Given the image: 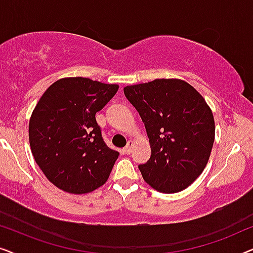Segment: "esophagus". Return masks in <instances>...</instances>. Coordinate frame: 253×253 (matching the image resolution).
Segmentation results:
<instances>
[{
	"mask_svg": "<svg viewBox=\"0 0 253 253\" xmlns=\"http://www.w3.org/2000/svg\"><path fill=\"white\" fill-rule=\"evenodd\" d=\"M132 144H133V143H132V141H131V140L127 141L126 146L123 148L124 153H126V154H130V153H131V147H132Z\"/></svg>",
	"mask_w": 253,
	"mask_h": 253,
	"instance_id": "obj_1",
	"label": "esophagus"
}]
</instances>
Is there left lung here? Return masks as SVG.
I'll use <instances>...</instances> for the list:
<instances>
[{
	"label": "left lung",
	"instance_id": "left-lung-1",
	"mask_svg": "<svg viewBox=\"0 0 253 253\" xmlns=\"http://www.w3.org/2000/svg\"><path fill=\"white\" fill-rule=\"evenodd\" d=\"M151 144V158L138 168L145 182L165 193L188 188L206 167L215 126L212 110L181 79H155L124 87Z\"/></svg>",
	"mask_w": 253,
	"mask_h": 253
}]
</instances>
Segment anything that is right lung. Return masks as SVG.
<instances>
[{"label":"right lung","mask_w":253,"mask_h":253,"mask_svg":"<svg viewBox=\"0 0 253 253\" xmlns=\"http://www.w3.org/2000/svg\"><path fill=\"white\" fill-rule=\"evenodd\" d=\"M117 89L89 78H62L37 103L29 124L31 151L57 188L79 195L108 179L120 153L103 141L95 114Z\"/></svg>","instance_id":"obj_1"}]
</instances>
